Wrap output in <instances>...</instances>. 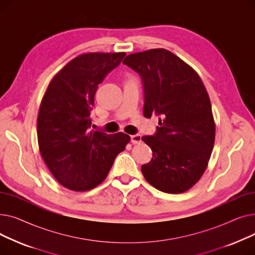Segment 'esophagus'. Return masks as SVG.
I'll list each match as a JSON object with an SVG mask.
<instances>
[{
  "mask_svg": "<svg viewBox=\"0 0 255 255\" xmlns=\"http://www.w3.org/2000/svg\"><path fill=\"white\" fill-rule=\"evenodd\" d=\"M130 139H131V142L132 143H139L141 141V135L140 134H133L130 136Z\"/></svg>",
  "mask_w": 255,
  "mask_h": 255,
  "instance_id": "34e87169",
  "label": "esophagus"
}]
</instances>
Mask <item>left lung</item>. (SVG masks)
<instances>
[{"mask_svg":"<svg viewBox=\"0 0 255 255\" xmlns=\"http://www.w3.org/2000/svg\"><path fill=\"white\" fill-rule=\"evenodd\" d=\"M124 65L141 78L143 116L159 117L153 135L141 140L153 151L141 165L149 184L166 193H182L203 176L215 140L208 92L198 74L172 52L156 48L132 53Z\"/></svg>","mask_w":255,"mask_h":255,"instance_id":"1","label":"left lung"}]
</instances>
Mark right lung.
I'll list each match as a JSON object with an SVG mask.
<instances>
[{
    "instance_id": "obj_1",
    "label": "right lung",
    "mask_w": 255,
    "mask_h": 255,
    "mask_svg": "<svg viewBox=\"0 0 255 255\" xmlns=\"http://www.w3.org/2000/svg\"><path fill=\"white\" fill-rule=\"evenodd\" d=\"M125 52H91L67 64L51 79L38 114L39 150L48 169L64 187L87 191L106 178L130 136L91 129L94 97Z\"/></svg>"
}]
</instances>
